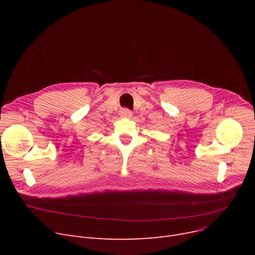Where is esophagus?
<instances>
[{
	"instance_id": "obj_1",
	"label": "esophagus",
	"mask_w": 255,
	"mask_h": 255,
	"mask_svg": "<svg viewBox=\"0 0 255 255\" xmlns=\"http://www.w3.org/2000/svg\"><path fill=\"white\" fill-rule=\"evenodd\" d=\"M121 116L125 117V118H131L132 117V112L129 111L128 109H124L121 111Z\"/></svg>"
}]
</instances>
